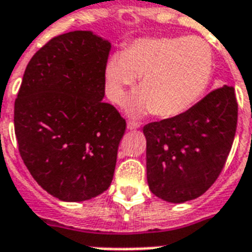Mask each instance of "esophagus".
Instances as JSON below:
<instances>
[{
  "label": "esophagus",
  "instance_id": "1",
  "mask_svg": "<svg viewBox=\"0 0 252 252\" xmlns=\"http://www.w3.org/2000/svg\"><path fill=\"white\" fill-rule=\"evenodd\" d=\"M138 126H140V124H138V123H136V122H132V120H129V122L126 123V128H128L129 130L137 129Z\"/></svg>",
  "mask_w": 252,
  "mask_h": 252
}]
</instances>
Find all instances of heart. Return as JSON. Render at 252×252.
Segmentation results:
<instances>
[{
    "label": "heart",
    "mask_w": 252,
    "mask_h": 252,
    "mask_svg": "<svg viewBox=\"0 0 252 252\" xmlns=\"http://www.w3.org/2000/svg\"><path fill=\"white\" fill-rule=\"evenodd\" d=\"M212 75V52L199 37L161 36L133 40L122 54H114L105 67L108 99L123 105L136 77L133 114L154 112L175 118L193 107L207 89Z\"/></svg>",
    "instance_id": "b5f03b06"
}]
</instances>
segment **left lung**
<instances>
[{
    "label": "left lung",
    "instance_id": "1",
    "mask_svg": "<svg viewBox=\"0 0 252 252\" xmlns=\"http://www.w3.org/2000/svg\"><path fill=\"white\" fill-rule=\"evenodd\" d=\"M237 116L234 88L224 85L181 115L146 124L151 193L171 203H184L206 193L224 168Z\"/></svg>",
    "mask_w": 252,
    "mask_h": 252
}]
</instances>
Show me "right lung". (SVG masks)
<instances>
[{
    "label": "right lung",
    "instance_id": "add662e5",
    "mask_svg": "<svg viewBox=\"0 0 252 252\" xmlns=\"http://www.w3.org/2000/svg\"><path fill=\"white\" fill-rule=\"evenodd\" d=\"M107 40L91 31L52 38L28 63L14 106L20 157L38 185L64 202L108 189L126 120L105 97Z\"/></svg>",
    "mask_w": 252,
    "mask_h": 252
}]
</instances>
